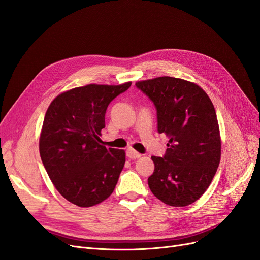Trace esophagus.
Masks as SVG:
<instances>
[{"mask_svg":"<svg viewBox=\"0 0 260 260\" xmlns=\"http://www.w3.org/2000/svg\"><path fill=\"white\" fill-rule=\"evenodd\" d=\"M127 156L129 157L130 159H137V158H140L141 155L140 153H138L137 151H135V149H132V148H128V151H127Z\"/></svg>","mask_w":260,"mask_h":260,"instance_id":"obj_1","label":"esophagus"}]
</instances>
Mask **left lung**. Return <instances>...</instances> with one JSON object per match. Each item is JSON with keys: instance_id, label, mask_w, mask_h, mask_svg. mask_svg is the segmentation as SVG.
Here are the masks:
<instances>
[{"instance_id": "8db88e82", "label": "left lung", "mask_w": 260, "mask_h": 260, "mask_svg": "<svg viewBox=\"0 0 260 260\" xmlns=\"http://www.w3.org/2000/svg\"><path fill=\"white\" fill-rule=\"evenodd\" d=\"M137 88L157 111V130L169 139L147 182L157 199L183 207L198 201L210 185L221 156L215 107L196 83L174 77L138 81Z\"/></svg>"}]
</instances>
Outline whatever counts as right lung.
Returning a JSON list of instances; mask_svg holds the SVG:
<instances>
[{"instance_id": "right-lung-1", "label": "right lung", "mask_w": 260, "mask_h": 260, "mask_svg": "<svg viewBox=\"0 0 260 260\" xmlns=\"http://www.w3.org/2000/svg\"><path fill=\"white\" fill-rule=\"evenodd\" d=\"M130 85L79 86L60 93L46 111L39 141L43 166L59 194L77 206L98 205L114 192L125 153L106 148L100 136L107 106Z\"/></svg>"}]
</instances>
